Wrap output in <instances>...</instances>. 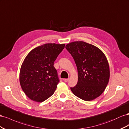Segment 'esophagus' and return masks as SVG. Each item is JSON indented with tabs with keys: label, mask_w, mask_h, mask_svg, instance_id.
Masks as SVG:
<instances>
[{
	"label": "esophagus",
	"mask_w": 129,
	"mask_h": 129,
	"mask_svg": "<svg viewBox=\"0 0 129 129\" xmlns=\"http://www.w3.org/2000/svg\"><path fill=\"white\" fill-rule=\"evenodd\" d=\"M69 78H65V79H64V82H68V81H69Z\"/></svg>",
	"instance_id": "34e87169"
}]
</instances>
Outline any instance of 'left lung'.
I'll return each instance as SVG.
<instances>
[{
	"instance_id": "left-lung-1",
	"label": "left lung",
	"mask_w": 129,
	"mask_h": 129,
	"mask_svg": "<svg viewBox=\"0 0 129 129\" xmlns=\"http://www.w3.org/2000/svg\"><path fill=\"white\" fill-rule=\"evenodd\" d=\"M65 48L74 59L78 73L77 85L71 87L73 93L85 101L100 96L110 78L109 65L104 53L82 41L69 43Z\"/></svg>"
}]
</instances>
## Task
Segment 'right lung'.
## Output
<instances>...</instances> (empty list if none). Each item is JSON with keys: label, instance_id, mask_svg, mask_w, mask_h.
Masks as SVG:
<instances>
[{"label": "right lung", "instance_id": "obj_1", "mask_svg": "<svg viewBox=\"0 0 129 129\" xmlns=\"http://www.w3.org/2000/svg\"><path fill=\"white\" fill-rule=\"evenodd\" d=\"M65 45L45 44L31 50L24 59L20 68L19 81L22 90L31 100L44 102L56 90L59 80L54 62Z\"/></svg>", "mask_w": 129, "mask_h": 129}]
</instances>
